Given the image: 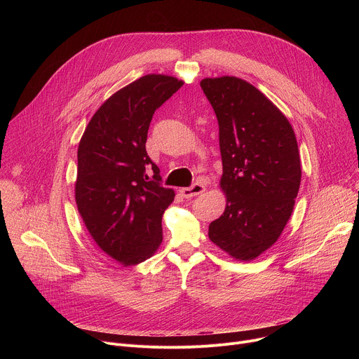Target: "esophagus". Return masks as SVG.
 Wrapping results in <instances>:
<instances>
[{
    "label": "esophagus",
    "instance_id": "esophagus-1",
    "mask_svg": "<svg viewBox=\"0 0 359 359\" xmlns=\"http://www.w3.org/2000/svg\"><path fill=\"white\" fill-rule=\"evenodd\" d=\"M204 190H206V189H204V186H203L201 183H194L191 187H182V189H180V193H182L183 197L190 198V197H194V196L201 194Z\"/></svg>",
    "mask_w": 359,
    "mask_h": 359
}]
</instances>
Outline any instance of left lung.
<instances>
[{"label": "left lung", "mask_w": 359, "mask_h": 359, "mask_svg": "<svg viewBox=\"0 0 359 359\" xmlns=\"http://www.w3.org/2000/svg\"><path fill=\"white\" fill-rule=\"evenodd\" d=\"M200 86L219 122L224 213L209 238L238 262H251L281 236L294 210L301 162L285 115L250 82L204 78Z\"/></svg>", "instance_id": "left-lung-1"}]
</instances>
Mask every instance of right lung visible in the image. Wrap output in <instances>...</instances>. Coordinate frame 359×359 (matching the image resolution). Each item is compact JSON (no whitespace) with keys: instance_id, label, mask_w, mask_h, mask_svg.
I'll return each instance as SVG.
<instances>
[{"instance_id":"right-lung-1","label":"right lung","mask_w":359,"mask_h":359,"mask_svg":"<svg viewBox=\"0 0 359 359\" xmlns=\"http://www.w3.org/2000/svg\"><path fill=\"white\" fill-rule=\"evenodd\" d=\"M182 85L149 74L123 86L99 107L78 146V212L97 247L123 267L150 259L163 238L162 217L175 190L159 183L144 144L153 114Z\"/></svg>"}]
</instances>
